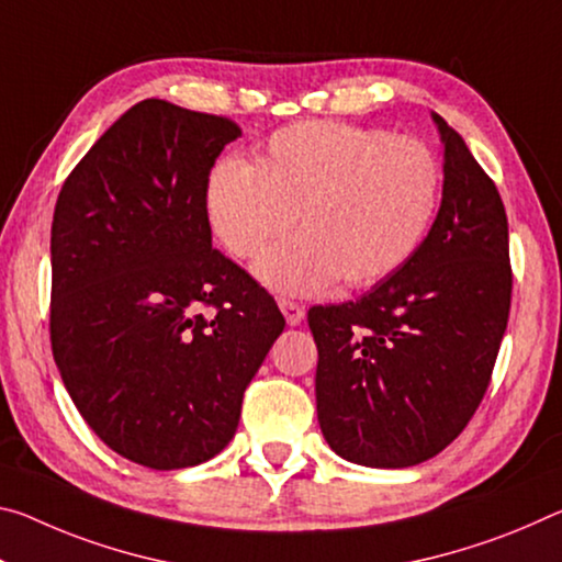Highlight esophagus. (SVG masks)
<instances>
[{
    "instance_id": "34e87169",
    "label": "esophagus",
    "mask_w": 562,
    "mask_h": 562,
    "mask_svg": "<svg viewBox=\"0 0 562 562\" xmlns=\"http://www.w3.org/2000/svg\"><path fill=\"white\" fill-rule=\"evenodd\" d=\"M278 305H280L282 315H284V319H288V325H290V327H297V325L302 323V319H305V307H300L297 302H292V300H280Z\"/></svg>"
}]
</instances>
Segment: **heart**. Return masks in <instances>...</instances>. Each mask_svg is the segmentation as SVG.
Segmentation results:
<instances>
[{
    "mask_svg": "<svg viewBox=\"0 0 562 562\" xmlns=\"http://www.w3.org/2000/svg\"><path fill=\"white\" fill-rule=\"evenodd\" d=\"M442 169L413 137L313 120L274 132L255 165L212 169L204 210L235 257H252L295 215L305 233L257 257L267 288L313 295L329 282L370 288L423 245L438 212Z\"/></svg>",
    "mask_w": 562,
    "mask_h": 562,
    "instance_id": "1",
    "label": "heart"
}]
</instances>
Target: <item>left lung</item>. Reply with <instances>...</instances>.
<instances>
[{
  "instance_id": "obj_1",
  "label": "left lung",
  "mask_w": 562,
  "mask_h": 562,
  "mask_svg": "<svg viewBox=\"0 0 562 562\" xmlns=\"http://www.w3.org/2000/svg\"><path fill=\"white\" fill-rule=\"evenodd\" d=\"M442 202L417 252L368 295L307 313L317 420L337 456L409 468L458 438L483 400L510 313L507 217L493 180L432 112Z\"/></svg>"
}]
</instances>
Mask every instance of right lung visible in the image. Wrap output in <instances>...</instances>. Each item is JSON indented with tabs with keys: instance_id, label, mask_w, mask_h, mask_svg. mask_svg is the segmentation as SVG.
<instances>
[{
	"instance_id": "add662e5",
	"label": "right lung",
	"mask_w": 562,
	"mask_h": 562,
	"mask_svg": "<svg viewBox=\"0 0 562 562\" xmlns=\"http://www.w3.org/2000/svg\"><path fill=\"white\" fill-rule=\"evenodd\" d=\"M239 135L217 114L139 102L72 169L52 220L61 382L97 438L153 470L227 448L284 329L274 300L212 247L207 177Z\"/></svg>"
}]
</instances>
